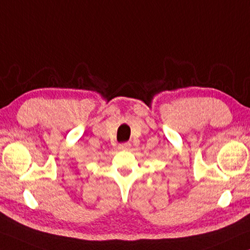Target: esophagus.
Wrapping results in <instances>:
<instances>
[{"label":"esophagus","mask_w":250,"mask_h":250,"mask_svg":"<svg viewBox=\"0 0 250 250\" xmlns=\"http://www.w3.org/2000/svg\"><path fill=\"white\" fill-rule=\"evenodd\" d=\"M130 146H131V145L129 142H124V143H120V145L118 146V149H119V150H128Z\"/></svg>","instance_id":"esophagus-1"}]
</instances>
